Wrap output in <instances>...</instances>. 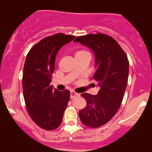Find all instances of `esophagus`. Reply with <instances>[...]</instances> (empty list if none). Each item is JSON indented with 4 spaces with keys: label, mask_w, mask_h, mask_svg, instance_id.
Masks as SVG:
<instances>
[{
    "label": "esophagus",
    "mask_w": 152,
    "mask_h": 152,
    "mask_svg": "<svg viewBox=\"0 0 152 152\" xmlns=\"http://www.w3.org/2000/svg\"><path fill=\"white\" fill-rule=\"evenodd\" d=\"M79 95H80L79 94H77L76 92H75V91H71V92H70V97H71L72 99H73L74 97H78Z\"/></svg>",
    "instance_id": "1"
}]
</instances>
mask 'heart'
<instances>
[{"mask_svg": "<svg viewBox=\"0 0 152 152\" xmlns=\"http://www.w3.org/2000/svg\"><path fill=\"white\" fill-rule=\"evenodd\" d=\"M85 54H89L87 52V50H83V49H80V50H77L76 52V56L77 55H85Z\"/></svg>", "mask_w": 152, "mask_h": 152, "instance_id": "heart-1", "label": "heart"}]
</instances>
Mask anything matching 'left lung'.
Segmentation results:
<instances>
[{
  "instance_id": "1",
  "label": "left lung",
  "mask_w": 152,
  "mask_h": 152,
  "mask_svg": "<svg viewBox=\"0 0 152 152\" xmlns=\"http://www.w3.org/2000/svg\"><path fill=\"white\" fill-rule=\"evenodd\" d=\"M75 42L91 48L97 67L92 78L98 83L97 95L81 94L87 105L79 112L83 125L98 128L112 119L119 110L129 75V60L125 51L111 36L98 33L79 36Z\"/></svg>"
}]
</instances>
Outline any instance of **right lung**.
I'll return each mask as SVG.
<instances>
[{
    "instance_id": "obj_1",
    "label": "right lung",
    "mask_w": 152,
    "mask_h": 152,
    "mask_svg": "<svg viewBox=\"0 0 152 152\" xmlns=\"http://www.w3.org/2000/svg\"><path fill=\"white\" fill-rule=\"evenodd\" d=\"M74 38L62 33L46 37L29 50L25 61L23 90L26 110L32 120L46 130L60 126L69 101V90L57 91L50 83L57 53Z\"/></svg>"
}]
</instances>
